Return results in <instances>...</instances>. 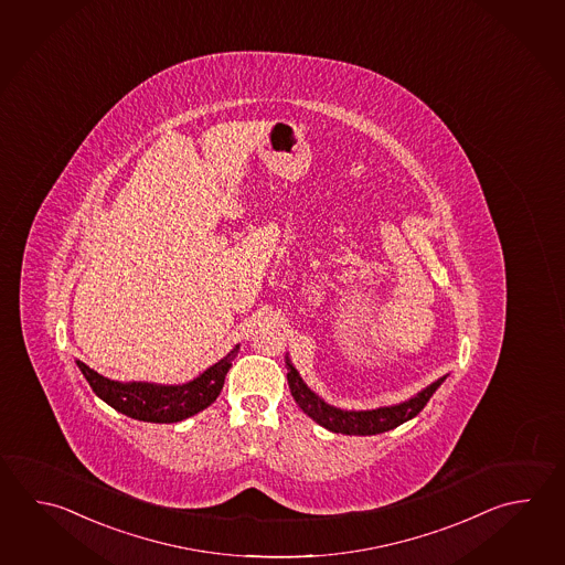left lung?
I'll return each mask as SVG.
<instances>
[{"label": "left lung", "mask_w": 565, "mask_h": 565, "mask_svg": "<svg viewBox=\"0 0 565 565\" xmlns=\"http://www.w3.org/2000/svg\"><path fill=\"white\" fill-rule=\"evenodd\" d=\"M447 376L433 382L430 386H426L425 391L418 392L415 398H411L406 403L396 404V406H384V408H376V411L354 413V411H340V408L323 403L322 398H318L303 384L298 370L294 369L288 360L289 391H291V396L296 398V403L300 404L301 411L313 418L318 425H322L323 428H328L332 433H340V435L366 437V435H379V433H386V430L403 425L406 420L415 418L425 408L426 403L430 401V396L435 394Z\"/></svg>", "instance_id": "obj_1"}]
</instances>
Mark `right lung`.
I'll use <instances>...</instances> for the list:
<instances>
[{
  "label": "right lung",
  "instance_id": "right-lung-1",
  "mask_svg": "<svg viewBox=\"0 0 565 565\" xmlns=\"http://www.w3.org/2000/svg\"><path fill=\"white\" fill-rule=\"evenodd\" d=\"M237 350L239 348L205 370L195 381L181 386H157L147 382L122 384L104 379L81 360H76V364L96 396H100L104 403L110 404L118 413L145 423H179L201 413L220 396L225 374L231 369V358L237 354Z\"/></svg>",
  "mask_w": 565,
  "mask_h": 565
}]
</instances>
